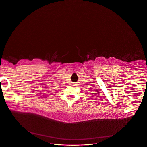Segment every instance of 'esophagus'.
<instances>
[{
  "mask_svg": "<svg viewBox=\"0 0 147 147\" xmlns=\"http://www.w3.org/2000/svg\"><path fill=\"white\" fill-rule=\"evenodd\" d=\"M76 84H72V86H76Z\"/></svg>",
  "mask_w": 147,
  "mask_h": 147,
  "instance_id": "34e87169",
  "label": "esophagus"
}]
</instances>
